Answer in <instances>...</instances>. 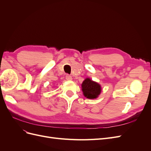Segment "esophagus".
<instances>
[{"label":"esophagus","mask_w":151,"mask_h":151,"mask_svg":"<svg viewBox=\"0 0 151 151\" xmlns=\"http://www.w3.org/2000/svg\"><path fill=\"white\" fill-rule=\"evenodd\" d=\"M65 78H66V79H67V81H70V80L72 79V76H70V75H68V74H67V75H66Z\"/></svg>","instance_id":"esophagus-1"}]
</instances>
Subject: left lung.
Masks as SVG:
<instances>
[{
	"label": "left lung",
	"mask_w": 151,
	"mask_h": 151,
	"mask_svg": "<svg viewBox=\"0 0 151 151\" xmlns=\"http://www.w3.org/2000/svg\"><path fill=\"white\" fill-rule=\"evenodd\" d=\"M81 86L84 96L88 99L96 98L101 91L100 85L89 78H86Z\"/></svg>",
	"instance_id": "obj_1"
}]
</instances>
